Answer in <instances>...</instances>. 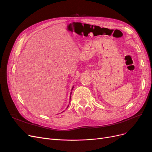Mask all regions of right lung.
<instances>
[{"label":"right lung","instance_id":"obj_1","mask_svg":"<svg viewBox=\"0 0 152 152\" xmlns=\"http://www.w3.org/2000/svg\"><path fill=\"white\" fill-rule=\"evenodd\" d=\"M73 88H72V89H73Z\"/></svg>","mask_w":152,"mask_h":152}]
</instances>
